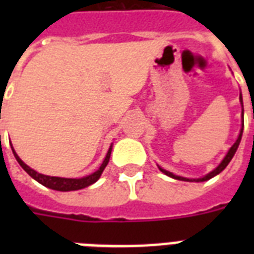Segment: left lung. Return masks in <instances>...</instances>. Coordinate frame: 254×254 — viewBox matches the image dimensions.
<instances>
[{
  "label": "left lung",
  "instance_id": "8db88e82",
  "mask_svg": "<svg viewBox=\"0 0 254 254\" xmlns=\"http://www.w3.org/2000/svg\"><path fill=\"white\" fill-rule=\"evenodd\" d=\"M240 101H241V105H243V96H241L240 93ZM244 127V109H243V127H241V130H240V134H239V137H237L236 142L233 143L232 147L229 149L228 153H227V155L224 157V159L221 161L220 165L216 167L215 170H212L211 173H208L207 175H204L203 178H199V179H189V178H183V177H178V175H175V174L170 173V171H166L165 169H162V167H159V170L162 171L163 174H166V175H169V177L174 178V179H178V181H187V182H204V181H208V179H211V178H213L215 175H217V174H220L223 170L225 169V167L228 166V163L231 162V159L233 158V155H235V153H236L237 147H239V145H240V141H241V137H243V129Z\"/></svg>",
  "mask_w": 254,
  "mask_h": 254
}]
</instances>
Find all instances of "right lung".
I'll return each instance as SVG.
<instances>
[{
	"label": "right lung",
	"instance_id": "obj_1",
	"mask_svg": "<svg viewBox=\"0 0 254 254\" xmlns=\"http://www.w3.org/2000/svg\"><path fill=\"white\" fill-rule=\"evenodd\" d=\"M11 150H13V154L15 157V159L18 161V163L21 165V167L25 170L26 173L29 174L30 177L35 179L37 182H39L41 185L46 186V187H49L51 190H57V191H76V190H81L84 189V187H88V186L93 185L95 182H97V179L100 178V175L103 174L104 169L109 162V158H111V153H112V145L109 147V150L107 153V157L101 163V166L97 171H95L91 175H87L84 178H79V179H73V178H59V177H50V175H43V174L37 173L35 170H33L31 167H29L26 165L23 161H22L19 157L17 155V153L14 151V149L11 147Z\"/></svg>",
	"mask_w": 254,
	"mask_h": 254
}]
</instances>
